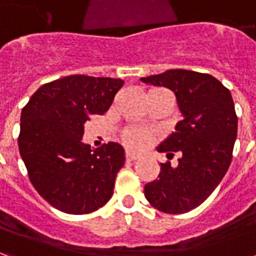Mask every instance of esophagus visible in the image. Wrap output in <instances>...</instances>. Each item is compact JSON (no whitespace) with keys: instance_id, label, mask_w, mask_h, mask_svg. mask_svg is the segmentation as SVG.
<instances>
[{"instance_id":"esophagus-1","label":"esophagus","mask_w":256,"mask_h":256,"mask_svg":"<svg viewBox=\"0 0 256 256\" xmlns=\"http://www.w3.org/2000/svg\"><path fill=\"white\" fill-rule=\"evenodd\" d=\"M137 159H140V155L134 154V152H130V150L126 152V160L128 162H134V160H137Z\"/></svg>"}]
</instances>
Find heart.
Returning <instances> with one entry per match:
<instances>
[{
	"label": "heart",
	"mask_w": 256,
	"mask_h": 256,
	"mask_svg": "<svg viewBox=\"0 0 256 256\" xmlns=\"http://www.w3.org/2000/svg\"><path fill=\"white\" fill-rule=\"evenodd\" d=\"M150 140L152 137L148 132L137 128H128L123 136V142L128 145V148H133V150H142L150 144Z\"/></svg>",
	"instance_id": "obj_1"
}]
</instances>
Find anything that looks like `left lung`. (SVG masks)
<instances>
[{"label":"left lung","mask_w":256,"mask_h":256,"mask_svg":"<svg viewBox=\"0 0 256 256\" xmlns=\"http://www.w3.org/2000/svg\"><path fill=\"white\" fill-rule=\"evenodd\" d=\"M144 84L174 92L182 120L159 146V152H180L177 166L160 163V172L144 194L156 210L184 214L208 198L230 166L237 137V116L229 89L208 74L168 70L141 78Z\"/></svg>","instance_id":"left-lung-1"}]
</instances>
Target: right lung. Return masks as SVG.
<instances>
[{
	"instance_id": "add662e5",
	"label": "right lung",
	"mask_w": 256,
	"mask_h": 256,
	"mask_svg": "<svg viewBox=\"0 0 256 256\" xmlns=\"http://www.w3.org/2000/svg\"><path fill=\"white\" fill-rule=\"evenodd\" d=\"M122 79L70 75L42 84L20 116L19 150L32 186L54 208L89 214L112 198L124 150L82 142L84 122L111 106Z\"/></svg>"
}]
</instances>
